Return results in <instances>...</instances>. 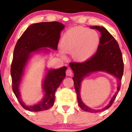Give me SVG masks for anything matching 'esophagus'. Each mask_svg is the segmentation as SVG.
<instances>
[{
    "label": "esophagus",
    "instance_id": "34e87169",
    "mask_svg": "<svg viewBox=\"0 0 132 132\" xmlns=\"http://www.w3.org/2000/svg\"><path fill=\"white\" fill-rule=\"evenodd\" d=\"M73 71L72 70H71L70 69H68L66 71V75L67 76H71L72 75H73Z\"/></svg>",
    "mask_w": 132,
    "mask_h": 132
}]
</instances>
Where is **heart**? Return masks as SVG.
Here are the masks:
<instances>
[{
    "mask_svg": "<svg viewBox=\"0 0 132 132\" xmlns=\"http://www.w3.org/2000/svg\"><path fill=\"white\" fill-rule=\"evenodd\" d=\"M100 43V37L94 30L75 27L64 34L61 39L60 53L65 57V53H71L75 60L85 61L96 52Z\"/></svg>",
    "mask_w": 132,
    "mask_h": 132,
    "instance_id": "heart-1",
    "label": "heart"
}]
</instances>
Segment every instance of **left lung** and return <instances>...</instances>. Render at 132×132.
Segmentation results:
<instances>
[{"label": "left lung", "instance_id": "left-lung-1", "mask_svg": "<svg viewBox=\"0 0 132 132\" xmlns=\"http://www.w3.org/2000/svg\"><path fill=\"white\" fill-rule=\"evenodd\" d=\"M101 33L100 44L93 56L84 62H70V67L74 73L73 79L79 107L85 111L97 113L108 109L112 104L120 89L124 71L122 53L117 41L104 27L90 26ZM97 71H103L113 75L117 79V90L110 103L101 110H94L85 104L80 97L81 84L85 77Z\"/></svg>", "mask_w": 132, "mask_h": 132}]
</instances>
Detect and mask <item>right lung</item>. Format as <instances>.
Masks as SVG:
<instances>
[{
    "instance_id": "obj_1",
    "label": "right lung",
    "mask_w": 132,
    "mask_h": 132,
    "mask_svg": "<svg viewBox=\"0 0 132 132\" xmlns=\"http://www.w3.org/2000/svg\"><path fill=\"white\" fill-rule=\"evenodd\" d=\"M64 27L62 23L57 21L32 24L27 28L15 45L11 68L12 90L22 107L28 111H43L53 105L55 92L65 77L67 67L57 69L47 68L42 84L44 96L34 105L28 106L24 103L21 97L19 87L32 53L41 52L48 53L50 50L47 48L56 50L60 33Z\"/></svg>"
}]
</instances>
